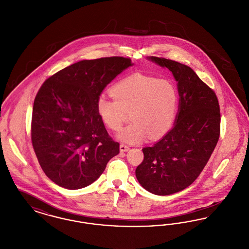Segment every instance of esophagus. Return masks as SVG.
<instances>
[{"label": "esophagus", "instance_id": "esophagus-1", "mask_svg": "<svg viewBox=\"0 0 249 249\" xmlns=\"http://www.w3.org/2000/svg\"><path fill=\"white\" fill-rule=\"evenodd\" d=\"M129 149H130L129 145H127V144H124V143H121V144H120V151H121V152H125V151H128Z\"/></svg>", "mask_w": 249, "mask_h": 249}]
</instances>
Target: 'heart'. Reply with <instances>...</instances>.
<instances>
[{"instance_id":"1","label":"heart","mask_w":249,"mask_h":249,"mask_svg":"<svg viewBox=\"0 0 249 249\" xmlns=\"http://www.w3.org/2000/svg\"><path fill=\"white\" fill-rule=\"evenodd\" d=\"M111 94L113 98L99 95L97 112L109 129L119 130L124 124L125 112L130 110L132 122L118 134L123 142L160 139L172 128L178 115L179 92L169 78L133 73L115 84Z\"/></svg>"}]
</instances>
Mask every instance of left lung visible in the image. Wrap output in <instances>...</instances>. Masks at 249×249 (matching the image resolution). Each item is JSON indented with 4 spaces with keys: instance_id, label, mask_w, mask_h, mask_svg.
<instances>
[{
    "instance_id": "8db88e82",
    "label": "left lung",
    "mask_w": 249,
    "mask_h": 249,
    "mask_svg": "<svg viewBox=\"0 0 249 249\" xmlns=\"http://www.w3.org/2000/svg\"><path fill=\"white\" fill-rule=\"evenodd\" d=\"M150 59L178 81L179 112L174 128L142 148L135 175L143 189L164 196L188 188L207 164L220 136V108L215 92L190 67L165 58Z\"/></svg>"
}]
</instances>
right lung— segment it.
I'll return each mask as SVG.
<instances>
[{
	"instance_id": "1",
	"label": "right lung",
	"mask_w": 249,
	"mask_h": 249,
	"mask_svg": "<svg viewBox=\"0 0 249 249\" xmlns=\"http://www.w3.org/2000/svg\"><path fill=\"white\" fill-rule=\"evenodd\" d=\"M132 65L130 58L81 60L49 76L35 99L31 125L34 150L50 180L68 190L100 178L119 153L97 112L104 89Z\"/></svg>"
}]
</instances>
